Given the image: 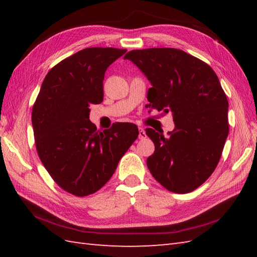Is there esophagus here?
Here are the masks:
<instances>
[{
	"label": "esophagus",
	"instance_id": "obj_1",
	"mask_svg": "<svg viewBox=\"0 0 257 257\" xmlns=\"http://www.w3.org/2000/svg\"><path fill=\"white\" fill-rule=\"evenodd\" d=\"M147 137V135H146V132H145V129L144 128H139V139H145Z\"/></svg>",
	"mask_w": 257,
	"mask_h": 257
}]
</instances>
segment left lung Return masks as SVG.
<instances>
[{
  "mask_svg": "<svg viewBox=\"0 0 257 257\" xmlns=\"http://www.w3.org/2000/svg\"><path fill=\"white\" fill-rule=\"evenodd\" d=\"M132 61L151 84L147 108L171 112L174 129H146L156 150L147 159L152 176L167 190L188 193L214 171L228 135V102L209 65L177 48L130 51Z\"/></svg>",
  "mask_w": 257,
  "mask_h": 257,
  "instance_id": "left-lung-1",
  "label": "left lung"
}]
</instances>
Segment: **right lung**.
<instances>
[{
    "label": "right lung",
    "instance_id": "add662e5",
    "mask_svg": "<svg viewBox=\"0 0 257 257\" xmlns=\"http://www.w3.org/2000/svg\"><path fill=\"white\" fill-rule=\"evenodd\" d=\"M125 52L89 47L64 59L47 73L33 106L38 157L54 181L76 196L102 188L139 135L134 123L99 132L89 120V106L103 100L107 68Z\"/></svg>",
    "mask_w": 257,
    "mask_h": 257
}]
</instances>
